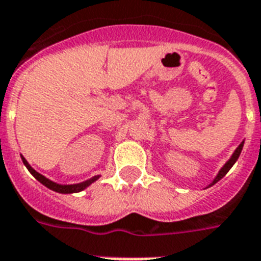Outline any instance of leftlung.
Segmentation results:
<instances>
[{
	"mask_svg": "<svg viewBox=\"0 0 261 261\" xmlns=\"http://www.w3.org/2000/svg\"><path fill=\"white\" fill-rule=\"evenodd\" d=\"M243 146H244V142H241L240 145H239V147H237V149L234 150V152H233V154H232V156H230V158H229V161H228V162H226V164L221 167V170L219 171V174L216 175V178L213 179V182H212V184L209 186L215 185L216 182H219L220 179H221L222 177H224V175H225L226 173H228V171L230 170V167H232L234 164H236V161L239 160V156H240L241 150H243ZM209 186H207V188H209Z\"/></svg>",
	"mask_w": 261,
	"mask_h": 261,
	"instance_id": "1",
	"label": "left lung"
}]
</instances>
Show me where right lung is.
Returning a JSON list of instances; mask_svg holds the SVG:
<instances>
[{"mask_svg": "<svg viewBox=\"0 0 261 261\" xmlns=\"http://www.w3.org/2000/svg\"><path fill=\"white\" fill-rule=\"evenodd\" d=\"M21 160H22V162H24V165L27 166L28 170L31 171V174L33 175V177H35L37 181L41 182L42 185L46 186L48 189L54 190V192H57V193H63V194H69V193L82 192V190L86 189L87 186H90L92 182H95L97 178H99V175H95V177H92V178L87 179V181H84V182H80V184H73V185H60V184H56V182L50 181V179H48L46 177H44L42 174L37 173V171H36L35 169L31 166V165L28 164V161L25 160L22 155H21Z\"/></svg>", "mask_w": 261, "mask_h": 261, "instance_id": "1", "label": "right lung"}]
</instances>
